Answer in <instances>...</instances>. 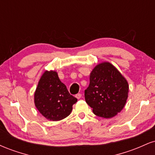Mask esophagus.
<instances>
[{
    "mask_svg": "<svg viewBox=\"0 0 155 155\" xmlns=\"http://www.w3.org/2000/svg\"><path fill=\"white\" fill-rule=\"evenodd\" d=\"M76 97L77 99H80L81 97V93H78V94H76Z\"/></svg>",
    "mask_w": 155,
    "mask_h": 155,
    "instance_id": "obj_1",
    "label": "esophagus"
}]
</instances>
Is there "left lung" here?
Instances as JSON below:
<instances>
[{
    "label": "left lung",
    "mask_w": 155,
    "mask_h": 155,
    "mask_svg": "<svg viewBox=\"0 0 155 155\" xmlns=\"http://www.w3.org/2000/svg\"><path fill=\"white\" fill-rule=\"evenodd\" d=\"M128 89L127 81L114 65L98 64L90 74V84L84 91L85 101L95 115L111 118L124 108Z\"/></svg>",
    "instance_id": "left-lung-1"
}]
</instances>
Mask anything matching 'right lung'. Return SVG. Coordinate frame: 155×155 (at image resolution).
I'll return each instance as SVG.
<instances>
[{
  "instance_id": "add662e5",
  "label": "right lung",
  "mask_w": 155,
  "mask_h": 155,
  "mask_svg": "<svg viewBox=\"0 0 155 155\" xmlns=\"http://www.w3.org/2000/svg\"><path fill=\"white\" fill-rule=\"evenodd\" d=\"M35 105L47 120H61L68 116L77 99L68 91L55 71H45L35 92Z\"/></svg>"
}]
</instances>
